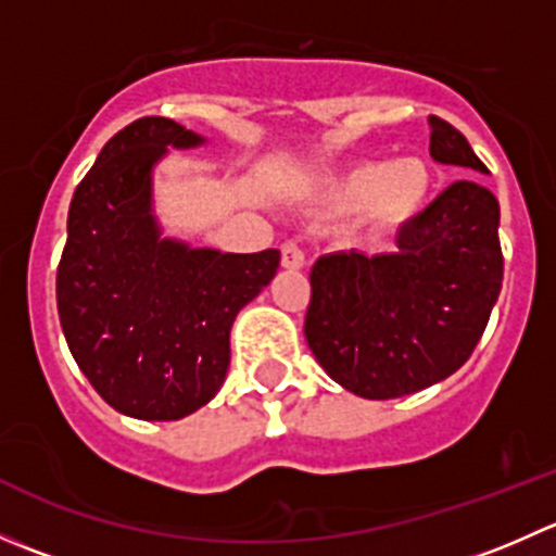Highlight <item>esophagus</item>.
<instances>
[{
	"label": "esophagus",
	"mask_w": 556,
	"mask_h": 556,
	"mask_svg": "<svg viewBox=\"0 0 556 556\" xmlns=\"http://www.w3.org/2000/svg\"><path fill=\"white\" fill-rule=\"evenodd\" d=\"M304 250H301L295 242H285L282 244V266L285 268H301L304 266Z\"/></svg>",
	"instance_id": "esophagus-1"
}]
</instances>
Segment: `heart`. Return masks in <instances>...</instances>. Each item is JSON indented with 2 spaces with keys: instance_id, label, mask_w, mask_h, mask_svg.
Masks as SVG:
<instances>
[{
  "instance_id": "heart-1",
  "label": "heart",
  "mask_w": 556,
  "mask_h": 556,
  "mask_svg": "<svg viewBox=\"0 0 556 556\" xmlns=\"http://www.w3.org/2000/svg\"><path fill=\"white\" fill-rule=\"evenodd\" d=\"M430 190V169L419 159L368 161L336 185L333 195L346 210L371 204V215L382 226H397L417 215Z\"/></svg>"
}]
</instances>
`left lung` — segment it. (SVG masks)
<instances>
[{"instance_id":"8db88e82","label":"left lung","mask_w":556,"mask_h":556,"mask_svg":"<svg viewBox=\"0 0 556 556\" xmlns=\"http://www.w3.org/2000/svg\"><path fill=\"white\" fill-rule=\"evenodd\" d=\"M430 155L486 172L468 139L430 117ZM501 206L473 179L441 190L392 255L333 252L312 266L304 333L333 382L368 401L452 377L479 344L503 285Z\"/></svg>"}]
</instances>
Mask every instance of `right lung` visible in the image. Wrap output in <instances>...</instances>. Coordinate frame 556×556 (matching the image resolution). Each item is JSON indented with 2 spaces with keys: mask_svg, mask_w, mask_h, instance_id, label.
Wrapping results in <instances>:
<instances>
[{
  "mask_svg": "<svg viewBox=\"0 0 556 556\" xmlns=\"http://www.w3.org/2000/svg\"><path fill=\"white\" fill-rule=\"evenodd\" d=\"M201 137L169 117L117 131L70 204L55 301L72 357L115 412L182 419L210 403L231 363V325L277 274L279 250L250 255L159 237L150 169Z\"/></svg>",
  "mask_w": 556,
  "mask_h": 556,
  "instance_id": "add662e5",
  "label": "right lung"
}]
</instances>
